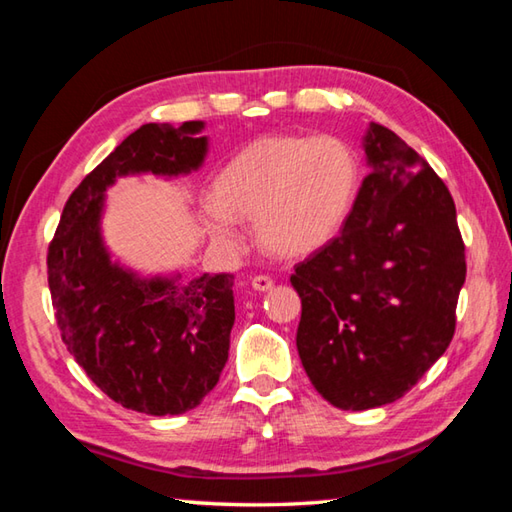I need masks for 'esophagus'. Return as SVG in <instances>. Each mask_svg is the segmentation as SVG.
Masks as SVG:
<instances>
[{"instance_id": "esophagus-1", "label": "esophagus", "mask_w": 512, "mask_h": 512, "mask_svg": "<svg viewBox=\"0 0 512 512\" xmlns=\"http://www.w3.org/2000/svg\"><path fill=\"white\" fill-rule=\"evenodd\" d=\"M250 284H253L255 291H259V293L271 291V288H273V280L268 275H255L253 280H250Z\"/></svg>"}]
</instances>
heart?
Listing matches in <instances>:
<instances>
[{"label":"heart","mask_w":512,"mask_h":512,"mask_svg":"<svg viewBox=\"0 0 512 512\" xmlns=\"http://www.w3.org/2000/svg\"><path fill=\"white\" fill-rule=\"evenodd\" d=\"M358 185V154L342 138L262 136L215 176L203 228L217 244L237 246L232 221H248L268 253L302 259L340 235Z\"/></svg>","instance_id":"b5f03b06"}]
</instances>
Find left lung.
<instances>
[{
    "label": "left lung",
    "mask_w": 512,
    "mask_h": 512,
    "mask_svg": "<svg viewBox=\"0 0 512 512\" xmlns=\"http://www.w3.org/2000/svg\"><path fill=\"white\" fill-rule=\"evenodd\" d=\"M371 172L340 235L295 266L297 353L340 410L394 403L454 336L466 246L445 183L392 129L369 123Z\"/></svg>",
    "instance_id": "obj_1"
}]
</instances>
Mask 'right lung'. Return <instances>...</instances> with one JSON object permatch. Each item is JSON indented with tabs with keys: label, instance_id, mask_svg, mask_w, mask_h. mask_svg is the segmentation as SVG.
Instances as JSON below:
<instances>
[{
	"label": "right lung",
	"instance_id": "obj_1",
	"mask_svg": "<svg viewBox=\"0 0 512 512\" xmlns=\"http://www.w3.org/2000/svg\"><path fill=\"white\" fill-rule=\"evenodd\" d=\"M203 120L136 129L89 172L62 210L46 255L62 342L87 376L127 410L174 416L194 410L226 367L235 324V277H143L102 239L105 192L120 176L199 170L208 154Z\"/></svg>",
	"mask_w": 512,
	"mask_h": 512
}]
</instances>
